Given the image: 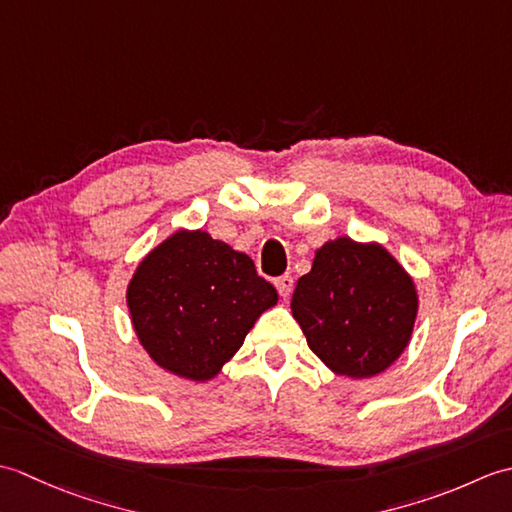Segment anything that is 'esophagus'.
<instances>
[{
  "label": "esophagus",
  "mask_w": 512,
  "mask_h": 512,
  "mask_svg": "<svg viewBox=\"0 0 512 512\" xmlns=\"http://www.w3.org/2000/svg\"><path fill=\"white\" fill-rule=\"evenodd\" d=\"M275 286L279 290V295L288 299L290 292H292V286H295V279H292V275H281L275 279Z\"/></svg>",
  "instance_id": "34e87169"
}]
</instances>
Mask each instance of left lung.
<instances>
[{"mask_svg": "<svg viewBox=\"0 0 512 512\" xmlns=\"http://www.w3.org/2000/svg\"><path fill=\"white\" fill-rule=\"evenodd\" d=\"M292 317L332 372L376 376L405 350L418 312L411 277L380 244H323L297 281Z\"/></svg>", "mask_w": 512, "mask_h": 512, "instance_id": "8db88e82", "label": "left lung"}]
</instances>
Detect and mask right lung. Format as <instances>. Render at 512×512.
<instances>
[{"mask_svg":"<svg viewBox=\"0 0 512 512\" xmlns=\"http://www.w3.org/2000/svg\"><path fill=\"white\" fill-rule=\"evenodd\" d=\"M277 303L253 259L204 231H178L140 262L127 306L140 343L167 372L209 380Z\"/></svg>","mask_w":512,"mask_h":512,"instance_id":"right-lung-1","label":"right lung"}]
</instances>
